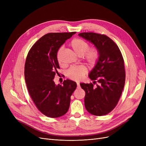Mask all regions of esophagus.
<instances>
[{"label":"esophagus","mask_w":146,"mask_h":146,"mask_svg":"<svg viewBox=\"0 0 146 146\" xmlns=\"http://www.w3.org/2000/svg\"><path fill=\"white\" fill-rule=\"evenodd\" d=\"M80 83L79 82H77V88H80Z\"/></svg>","instance_id":"34e87169"}]
</instances>
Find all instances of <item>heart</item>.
<instances>
[{
	"label": "heart",
	"mask_w": 146,
	"mask_h": 146,
	"mask_svg": "<svg viewBox=\"0 0 146 146\" xmlns=\"http://www.w3.org/2000/svg\"><path fill=\"white\" fill-rule=\"evenodd\" d=\"M70 45L75 52L80 56H83L87 62L94 65L96 63L98 57L99 52L96 48L89 49V44L80 38H74L70 43ZM63 48L61 47L58 52V60L59 63L60 61L58 56L62 51ZM87 68L85 66L80 65L71 67L67 71V77L74 80H80L87 73Z\"/></svg>",
	"instance_id": "1"
}]
</instances>
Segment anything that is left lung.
<instances>
[{"label": "left lung", "instance_id": "obj_1", "mask_svg": "<svg viewBox=\"0 0 146 146\" xmlns=\"http://www.w3.org/2000/svg\"><path fill=\"white\" fill-rule=\"evenodd\" d=\"M79 36L92 43L99 52L97 62L89 74L93 83L80 84L85 92V108L94 115H105L115 108L123 90L124 59L118 45L106 35L83 33ZM96 82L98 84L94 87Z\"/></svg>", "mask_w": 146, "mask_h": 146}]
</instances>
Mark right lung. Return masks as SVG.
I'll return each mask as SVG.
<instances>
[{
	"instance_id": "obj_1",
	"label": "right lung",
	"mask_w": 146,
	"mask_h": 146,
	"mask_svg": "<svg viewBox=\"0 0 146 146\" xmlns=\"http://www.w3.org/2000/svg\"><path fill=\"white\" fill-rule=\"evenodd\" d=\"M76 32L48 33L42 36L28 52L25 64L27 87L36 108L45 116L58 118L68 110L70 97L77 87L67 79L56 85L53 79L60 68L58 49Z\"/></svg>"
}]
</instances>
